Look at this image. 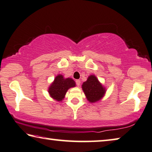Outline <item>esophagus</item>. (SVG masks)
<instances>
[{"label": "esophagus", "mask_w": 152, "mask_h": 152, "mask_svg": "<svg viewBox=\"0 0 152 152\" xmlns=\"http://www.w3.org/2000/svg\"><path fill=\"white\" fill-rule=\"evenodd\" d=\"M76 85H77V86H80V80H76Z\"/></svg>", "instance_id": "1"}]
</instances>
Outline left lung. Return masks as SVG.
I'll return each mask as SVG.
<instances>
[{"label": "left lung", "instance_id": "obj_1", "mask_svg": "<svg viewBox=\"0 0 152 152\" xmlns=\"http://www.w3.org/2000/svg\"><path fill=\"white\" fill-rule=\"evenodd\" d=\"M82 88L89 102L95 103L102 99L105 93V88L95 75L88 77L87 80L84 82Z\"/></svg>", "mask_w": 152, "mask_h": 152}]
</instances>
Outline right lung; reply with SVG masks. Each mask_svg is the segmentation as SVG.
Returning a JSON list of instances; mask_svg holds the SVG:
<instances>
[{
    "label": "right lung",
    "instance_id": "right-lung-1",
    "mask_svg": "<svg viewBox=\"0 0 152 152\" xmlns=\"http://www.w3.org/2000/svg\"><path fill=\"white\" fill-rule=\"evenodd\" d=\"M75 86L76 83L73 79L71 78H64L61 74H59L55 77L48 91L50 97L58 102H61L64 99L67 90Z\"/></svg>",
    "mask_w": 152,
    "mask_h": 152
}]
</instances>
